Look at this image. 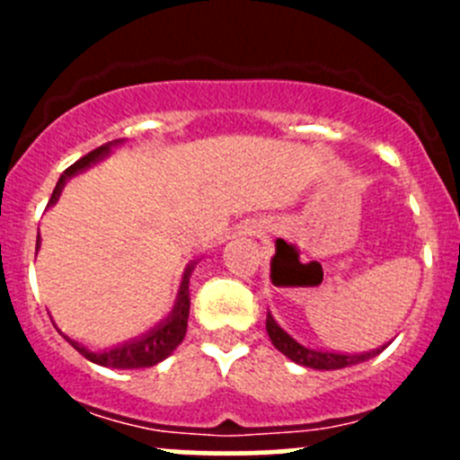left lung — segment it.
<instances>
[{"mask_svg": "<svg viewBox=\"0 0 460 460\" xmlns=\"http://www.w3.org/2000/svg\"><path fill=\"white\" fill-rule=\"evenodd\" d=\"M267 333L269 338H271L273 347H276L278 351H282V354L287 356V358H291L294 363L298 365H305V367H312V369H342V367H349V365H358L363 363V360H369L374 358L376 354H380V351L385 349V347H380V349H374V351H367V354H356V356H345V354H332V351H316V349H309V347H303L300 342H296L294 338L289 336V333L285 332L282 327H278V323L273 320L271 314H267Z\"/></svg>", "mask_w": 460, "mask_h": 460, "instance_id": "8db88e82", "label": "left lung"}]
</instances>
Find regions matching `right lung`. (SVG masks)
I'll list each match as a JSON object with an SVG mask.
<instances>
[{
    "label": "right lung",
    "mask_w": 460,
    "mask_h": 460,
    "mask_svg": "<svg viewBox=\"0 0 460 460\" xmlns=\"http://www.w3.org/2000/svg\"><path fill=\"white\" fill-rule=\"evenodd\" d=\"M109 148L111 144H104V146L95 148V151H91L88 155L80 157L75 164L68 166V169L62 173V178H59L53 196H50L49 207L58 200L59 191H62V187L66 184V180L71 178V175L80 173V171H84L86 166H91L93 162L100 160L104 153H109ZM37 247H40V244H37ZM191 269L193 264L187 269V273H184V280H182V287H180L178 303H175L173 314H171L164 323L157 324L155 329H151V332L144 333L142 338H137V341L124 342L122 347H113V349H106V351H88L86 347L80 345V342L75 341H68V342H71V345L75 347L84 358H88L95 365H102V367H113V369L153 367V365H157L160 360H164L166 356H169L180 342H182L184 333H187L189 307H191V300H189V273H191Z\"/></svg>",
    "instance_id": "add662e5"
}]
</instances>
